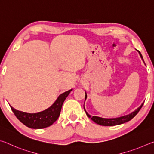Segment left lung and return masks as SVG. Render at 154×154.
I'll use <instances>...</instances> for the list:
<instances>
[{"instance_id":"obj_1","label":"left lung","mask_w":154,"mask_h":154,"mask_svg":"<svg viewBox=\"0 0 154 154\" xmlns=\"http://www.w3.org/2000/svg\"><path fill=\"white\" fill-rule=\"evenodd\" d=\"M138 52H139L140 58H141L143 60V56L141 55V54H140V52L139 51H138ZM86 98H87V94H86V92H85V100ZM143 103H143L141 105H140L139 107H138L136 110L134 111L133 112H132L131 113H130L128 115H126V116H124L122 117H119V118H100V117H97V116H91L90 115H89L87 113V111H85V108H84V110H85V113H86L88 118H91V119H92V121L94 122L95 123H96L97 124H99V125H101V126H116V125L122 124L124 123H126V122H128L130 120H131V119L133 118L138 113H139L140 109H141V107L143 105ZM83 107H84V105H83Z\"/></svg>"}]
</instances>
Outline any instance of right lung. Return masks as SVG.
<instances>
[{
  "mask_svg": "<svg viewBox=\"0 0 154 154\" xmlns=\"http://www.w3.org/2000/svg\"><path fill=\"white\" fill-rule=\"evenodd\" d=\"M72 90V89L69 90L61 94L51 106L38 113H25L10 106L16 118L25 126L33 129L45 128L50 126L58 119L64 101Z\"/></svg>",
  "mask_w": 154,
  "mask_h": 154,
  "instance_id": "add662e5",
  "label": "right lung"
}]
</instances>
